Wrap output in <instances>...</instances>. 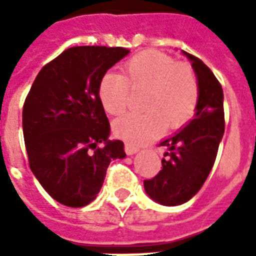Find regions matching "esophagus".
I'll list each match as a JSON object with an SVG mask.
<instances>
[{"instance_id": "34e87169", "label": "esophagus", "mask_w": 256, "mask_h": 256, "mask_svg": "<svg viewBox=\"0 0 256 256\" xmlns=\"http://www.w3.org/2000/svg\"><path fill=\"white\" fill-rule=\"evenodd\" d=\"M138 150H140V148H138V146H136V144H128V142H126V144H124V152H126V154H128V156L136 154Z\"/></svg>"}]
</instances>
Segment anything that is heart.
I'll return each instance as SVG.
<instances>
[{
	"label": "heart",
	"instance_id": "b5f03b06",
	"mask_svg": "<svg viewBox=\"0 0 256 256\" xmlns=\"http://www.w3.org/2000/svg\"><path fill=\"white\" fill-rule=\"evenodd\" d=\"M124 76L104 74L98 86L102 106L110 116L128 110L132 90L144 92V112L116 120L112 130L128 144H140L156 138L164 128H179L194 116L199 100L194 69L158 52H142L124 64Z\"/></svg>",
	"mask_w": 256,
	"mask_h": 256
}]
</instances>
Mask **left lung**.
Returning <instances> with one entry per match:
<instances>
[{"instance_id": "left-lung-1", "label": "left lung", "mask_w": 256, "mask_h": 256, "mask_svg": "<svg viewBox=\"0 0 256 256\" xmlns=\"http://www.w3.org/2000/svg\"><path fill=\"white\" fill-rule=\"evenodd\" d=\"M192 62L199 86L195 118L186 128L160 146L170 152L162 160V170L152 179L144 180L152 200L164 206H178L194 196L206 182L214 166L224 132L223 90L214 73L199 58L183 52Z\"/></svg>"}]
</instances>
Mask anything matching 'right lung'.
<instances>
[{
    "label": "right lung",
    "mask_w": 256,
    "mask_h": 256,
    "mask_svg": "<svg viewBox=\"0 0 256 256\" xmlns=\"http://www.w3.org/2000/svg\"><path fill=\"white\" fill-rule=\"evenodd\" d=\"M130 50L74 46L46 64L24 104L22 128L30 170L46 192L84 207L100 192L124 142L108 140L110 124L98 94L106 72Z\"/></svg>",
    "instance_id": "right-lung-1"
}]
</instances>
